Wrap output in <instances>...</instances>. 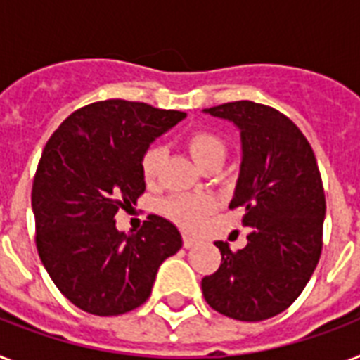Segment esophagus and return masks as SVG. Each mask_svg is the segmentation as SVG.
I'll return each mask as SVG.
<instances>
[{"mask_svg": "<svg viewBox=\"0 0 360 360\" xmlns=\"http://www.w3.org/2000/svg\"><path fill=\"white\" fill-rule=\"evenodd\" d=\"M183 245H185V248H191V246L198 245V239L196 237L188 236V233H185V236H183Z\"/></svg>", "mask_w": 360, "mask_h": 360, "instance_id": "obj_1", "label": "esophagus"}]
</instances>
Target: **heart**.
Returning a JSON list of instances; mask_svg holds the SVG:
<instances>
[{
    "label": "heart",
    "instance_id": "b5f03b06",
    "mask_svg": "<svg viewBox=\"0 0 360 360\" xmlns=\"http://www.w3.org/2000/svg\"><path fill=\"white\" fill-rule=\"evenodd\" d=\"M186 149L191 153L192 160L198 168L202 169L209 162H222L226 157V146L224 141L220 140L219 136L209 132V130H196L192 132L185 141ZM160 160H162V149L158 146L149 147L143 157H141V175L147 183H153L157 179L158 168H160ZM162 213L175 220L177 224L183 228H194V226L202 220L205 213L213 209V200L207 196H172L164 200Z\"/></svg>",
    "mask_w": 360,
    "mask_h": 360
}]
</instances>
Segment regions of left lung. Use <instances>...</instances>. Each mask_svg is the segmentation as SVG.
<instances>
[{
	"mask_svg": "<svg viewBox=\"0 0 360 360\" xmlns=\"http://www.w3.org/2000/svg\"><path fill=\"white\" fill-rule=\"evenodd\" d=\"M236 124L240 164L230 207L250 228L246 246L222 254L219 271L202 280L205 301L239 321L284 312L312 276L321 254L325 192L318 162L302 132L278 110L250 101L205 108Z\"/></svg>",
	"mask_w": 360,
	"mask_h": 360,
	"instance_id": "obj_1",
	"label": "left lung"
}]
</instances>
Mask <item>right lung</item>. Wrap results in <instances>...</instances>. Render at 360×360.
Returning <instances> with one entry per match:
<instances>
[{"label": "right lung", "mask_w": 360, "mask_h": 360, "mask_svg": "<svg viewBox=\"0 0 360 360\" xmlns=\"http://www.w3.org/2000/svg\"><path fill=\"white\" fill-rule=\"evenodd\" d=\"M185 117L112 98L76 110L48 140L31 192L37 250L84 312L120 316L143 304L160 263L183 246L175 224L158 214L138 233L117 230L115 214L146 191L143 153Z\"/></svg>", "instance_id": "obj_1"}]
</instances>
